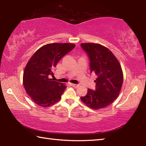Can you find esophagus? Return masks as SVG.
Wrapping results in <instances>:
<instances>
[{"label": "esophagus", "instance_id": "34e87169", "mask_svg": "<svg viewBox=\"0 0 146 146\" xmlns=\"http://www.w3.org/2000/svg\"><path fill=\"white\" fill-rule=\"evenodd\" d=\"M71 86H72L73 87H78L79 86L78 84H71Z\"/></svg>", "mask_w": 146, "mask_h": 146}]
</instances>
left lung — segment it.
Listing matches in <instances>:
<instances>
[{
    "label": "left lung",
    "mask_w": 146,
    "mask_h": 146,
    "mask_svg": "<svg viewBox=\"0 0 146 146\" xmlns=\"http://www.w3.org/2000/svg\"><path fill=\"white\" fill-rule=\"evenodd\" d=\"M90 59V70L96 75V90L88 89L82 102L94 110L110 105L119 96L123 82V73L117 58L110 50L97 43H82Z\"/></svg>",
    "instance_id": "8db88e82"
}]
</instances>
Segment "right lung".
<instances>
[{
  "mask_svg": "<svg viewBox=\"0 0 146 146\" xmlns=\"http://www.w3.org/2000/svg\"><path fill=\"white\" fill-rule=\"evenodd\" d=\"M75 46L68 43L47 44L29 59L23 71V84L26 92L38 105L49 107L61 98L66 86L50 76H54L57 62Z\"/></svg>",
  "mask_w": 146,
  "mask_h": 146,
  "instance_id": "obj_1",
  "label": "right lung"
}]
</instances>
